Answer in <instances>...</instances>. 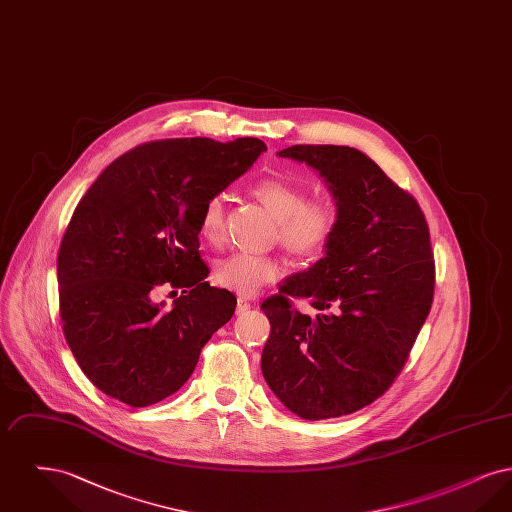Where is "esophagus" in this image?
Instances as JSON below:
<instances>
[{"mask_svg": "<svg viewBox=\"0 0 512 512\" xmlns=\"http://www.w3.org/2000/svg\"><path fill=\"white\" fill-rule=\"evenodd\" d=\"M249 309H251V303H249L245 297H240V299H238V307H236V313H238V315H242V313H247Z\"/></svg>", "mask_w": 512, "mask_h": 512, "instance_id": "esophagus-1", "label": "esophagus"}]
</instances>
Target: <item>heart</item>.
Instances as JSON below:
<instances>
[{
    "mask_svg": "<svg viewBox=\"0 0 512 512\" xmlns=\"http://www.w3.org/2000/svg\"><path fill=\"white\" fill-rule=\"evenodd\" d=\"M253 195L276 219V238L297 257H317L336 236L338 209L326 197H309L307 188L278 176L261 178ZM224 224V203L220 195L205 201L199 219V232L207 240H217ZM284 268L278 259L238 251L222 259L215 278L222 288L242 295H253L278 280Z\"/></svg>",
    "mask_w": 512,
    "mask_h": 512,
    "instance_id": "b5f03b06",
    "label": "heart"
}]
</instances>
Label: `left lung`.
I'll list each match as a JSON object with an SVG mask.
<instances>
[{
  "label": "left lung",
  "mask_w": 512,
  "mask_h": 512,
  "mask_svg": "<svg viewBox=\"0 0 512 512\" xmlns=\"http://www.w3.org/2000/svg\"><path fill=\"white\" fill-rule=\"evenodd\" d=\"M278 155L326 178L338 230L324 259L263 301L270 336L261 370L292 413L338 418L382 397L409 359L434 301L430 228L413 195L355 147ZM292 298H307L316 315L303 316Z\"/></svg>",
  "instance_id": "1"
}]
</instances>
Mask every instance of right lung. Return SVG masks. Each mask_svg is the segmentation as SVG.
I'll return each instance as SVG.
<instances>
[{
    "mask_svg": "<svg viewBox=\"0 0 512 512\" xmlns=\"http://www.w3.org/2000/svg\"><path fill=\"white\" fill-rule=\"evenodd\" d=\"M267 151L257 138L147 142L115 159L78 201L57 253L59 315L74 359L105 395L147 407L180 390L236 311L205 282L199 219ZM183 290L172 310L150 301Z\"/></svg>",
    "mask_w": 512,
    "mask_h": 512,
    "instance_id": "add662e5",
    "label": "right lung"
}]
</instances>
